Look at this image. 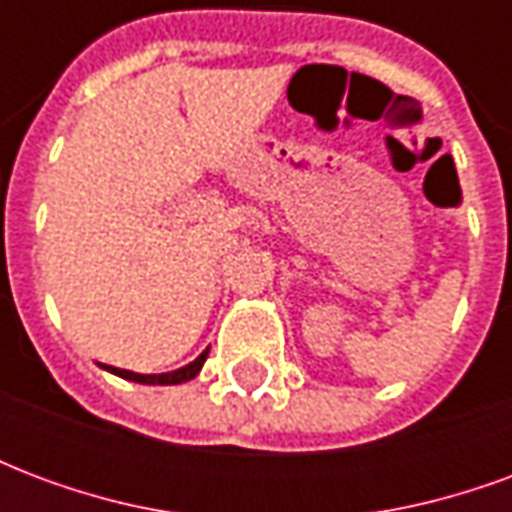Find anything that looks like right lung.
<instances>
[{
  "label": "right lung",
  "mask_w": 512,
  "mask_h": 512,
  "mask_svg": "<svg viewBox=\"0 0 512 512\" xmlns=\"http://www.w3.org/2000/svg\"><path fill=\"white\" fill-rule=\"evenodd\" d=\"M208 351L211 348H205L194 362H189L186 367H178V370H172V373H134V370H120V367L112 365H101L109 373H115V376L126 378V381H134V384H147V386H169V384H183V381H191V378L197 376L205 365V359H208Z\"/></svg>",
  "instance_id": "1"
}]
</instances>
